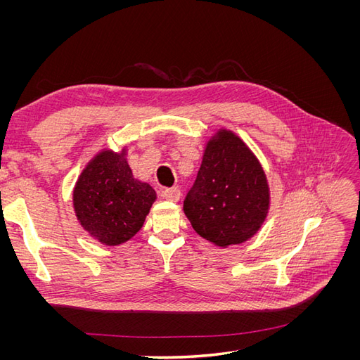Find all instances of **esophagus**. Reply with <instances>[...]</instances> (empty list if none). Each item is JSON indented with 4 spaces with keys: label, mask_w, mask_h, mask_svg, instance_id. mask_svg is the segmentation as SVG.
Returning <instances> with one entry per match:
<instances>
[{
    "label": "esophagus",
    "mask_w": 360,
    "mask_h": 360,
    "mask_svg": "<svg viewBox=\"0 0 360 360\" xmlns=\"http://www.w3.org/2000/svg\"><path fill=\"white\" fill-rule=\"evenodd\" d=\"M180 195H181V192L179 188H169V189L162 191V197L168 201H174V202L180 200Z\"/></svg>",
    "instance_id": "esophagus-1"
}]
</instances>
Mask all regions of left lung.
Masks as SVG:
<instances>
[{"mask_svg":"<svg viewBox=\"0 0 360 360\" xmlns=\"http://www.w3.org/2000/svg\"><path fill=\"white\" fill-rule=\"evenodd\" d=\"M270 189L259 160L233 130L219 129L207 141L184 214L205 240L219 248L249 240L264 224Z\"/></svg>","mask_w":360,"mask_h":360,"instance_id":"8db88e82","label":"left lung"}]
</instances>
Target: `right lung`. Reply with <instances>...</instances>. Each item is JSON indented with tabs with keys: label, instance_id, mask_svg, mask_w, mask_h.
Listing matches in <instances>:
<instances>
[{
	"label": "right lung",
	"instance_id": "obj_1",
	"mask_svg": "<svg viewBox=\"0 0 360 360\" xmlns=\"http://www.w3.org/2000/svg\"><path fill=\"white\" fill-rule=\"evenodd\" d=\"M126 155V147L118 153L103 148L86 163L73 188L76 219L106 246L132 238L156 201L155 189L134 177Z\"/></svg>",
	"mask_w": 360,
	"mask_h": 360
}]
</instances>
